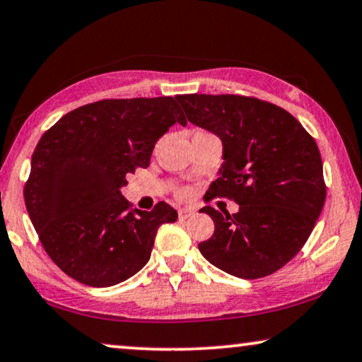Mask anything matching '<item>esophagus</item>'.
Wrapping results in <instances>:
<instances>
[{
	"label": "esophagus",
	"mask_w": 362,
	"mask_h": 362,
	"mask_svg": "<svg viewBox=\"0 0 362 362\" xmlns=\"http://www.w3.org/2000/svg\"><path fill=\"white\" fill-rule=\"evenodd\" d=\"M192 214H194V209H180V211H177V217H180V220H186L189 218Z\"/></svg>",
	"instance_id": "esophagus-1"
}]
</instances>
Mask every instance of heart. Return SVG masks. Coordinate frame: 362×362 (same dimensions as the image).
<instances>
[{
	"mask_svg": "<svg viewBox=\"0 0 362 362\" xmlns=\"http://www.w3.org/2000/svg\"><path fill=\"white\" fill-rule=\"evenodd\" d=\"M177 196H180V197H186V196H187V191H186V189L177 191Z\"/></svg>",
	"mask_w": 362,
	"mask_h": 362,
	"instance_id": "b5f03b06",
	"label": "heart"
}]
</instances>
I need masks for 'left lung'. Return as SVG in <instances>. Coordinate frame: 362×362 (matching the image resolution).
Wrapping results in <instances>:
<instances>
[{
	"mask_svg": "<svg viewBox=\"0 0 362 362\" xmlns=\"http://www.w3.org/2000/svg\"><path fill=\"white\" fill-rule=\"evenodd\" d=\"M189 122L216 134L223 165L204 197L232 199L237 214L201 209L216 230L199 251L242 279L269 276L289 263L310 237L327 186L315 140L276 104L238 94H180Z\"/></svg>",
	"mask_w": 362,
	"mask_h": 362,
	"instance_id": "left-lung-1",
	"label": "left lung"
}]
</instances>
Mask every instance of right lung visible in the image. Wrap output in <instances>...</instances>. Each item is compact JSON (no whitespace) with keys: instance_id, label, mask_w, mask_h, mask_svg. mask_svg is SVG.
Returning a JSON list of instances; mask_svg holds the SVG:
<instances>
[{"instance_id":"right-lung-1","label":"right lung","mask_w":362,"mask_h":362,"mask_svg":"<svg viewBox=\"0 0 362 362\" xmlns=\"http://www.w3.org/2000/svg\"><path fill=\"white\" fill-rule=\"evenodd\" d=\"M186 125L176 99H103L65 114L42 135L24 201L50 259L91 287L119 284L148 263L161 223L177 212L158 202L130 209L127 176L150 165L156 140Z\"/></svg>"}]
</instances>
